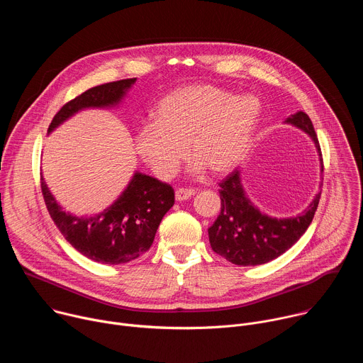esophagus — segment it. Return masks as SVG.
<instances>
[{"mask_svg":"<svg viewBox=\"0 0 363 363\" xmlns=\"http://www.w3.org/2000/svg\"><path fill=\"white\" fill-rule=\"evenodd\" d=\"M196 194V191L194 188H178L175 191V199L177 201H185L191 196H194Z\"/></svg>","mask_w":363,"mask_h":363,"instance_id":"1","label":"esophagus"}]
</instances>
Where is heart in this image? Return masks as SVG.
Instances as JSON below:
<instances>
[{"mask_svg": "<svg viewBox=\"0 0 363 363\" xmlns=\"http://www.w3.org/2000/svg\"><path fill=\"white\" fill-rule=\"evenodd\" d=\"M262 116L254 96H235L221 87L196 84L165 96L153 111V122L135 135L140 160L161 178H171L188 150L195 157L191 174L208 167L214 174L235 168L247 153Z\"/></svg>", "mask_w": 363, "mask_h": 363, "instance_id": "heart-1", "label": "heart"}]
</instances>
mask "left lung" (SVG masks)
Returning a JSON list of instances; mask_svg holds the SVG:
<instances>
[{"label": "left lung", "instance_id": "left-lung-1", "mask_svg": "<svg viewBox=\"0 0 363 363\" xmlns=\"http://www.w3.org/2000/svg\"><path fill=\"white\" fill-rule=\"evenodd\" d=\"M284 122L312 138L323 172L322 150L310 118L304 112H297ZM220 186L221 213L208 228L210 244L217 254L237 266L264 264L286 252L312 223L322 194V191L318 192L301 214L291 218H273L263 214L248 199L238 169L223 179Z\"/></svg>", "mask_w": 363, "mask_h": 363}]
</instances>
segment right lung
<instances>
[{
    "instance_id": "obj_1",
    "label": "right lung",
    "mask_w": 363,
    "mask_h": 363,
    "mask_svg": "<svg viewBox=\"0 0 363 363\" xmlns=\"http://www.w3.org/2000/svg\"><path fill=\"white\" fill-rule=\"evenodd\" d=\"M136 79H123L91 87L67 101L48 126V133L79 111L119 105ZM41 192L50 217L63 237L84 257L101 264L129 263L146 252L164 216L172 208L171 185L135 172L122 195L100 214L76 217L62 210L41 177Z\"/></svg>"
}]
</instances>
